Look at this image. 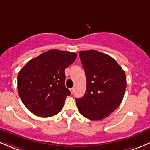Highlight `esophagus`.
<instances>
[{
  "mask_svg": "<svg viewBox=\"0 0 150 150\" xmlns=\"http://www.w3.org/2000/svg\"><path fill=\"white\" fill-rule=\"evenodd\" d=\"M71 90V94H74V92H75V88H71V89H70Z\"/></svg>",
  "mask_w": 150,
  "mask_h": 150,
  "instance_id": "1",
  "label": "esophagus"
}]
</instances>
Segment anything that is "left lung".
Wrapping results in <instances>:
<instances>
[{
	"label": "left lung",
	"mask_w": 150,
	"mask_h": 150,
	"mask_svg": "<svg viewBox=\"0 0 150 150\" xmlns=\"http://www.w3.org/2000/svg\"><path fill=\"white\" fill-rule=\"evenodd\" d=\"M85 71L86 89L76 99L78 110L85 118L99 121L120 105L126 88L125 71L114 58L95 50L79 52Z\"/></svg>",
	"instance_id": "obj_1"
}]
</instances>
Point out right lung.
Returning <instances> with one entry per match:
<instances>
[{
    "label": "right lung",
    "mask_w": 150,
    "mask_h": 150,
    "mask_svg": "<svg viewBox=\"0 0 150 150\" xmlns=\"http://www.w3.org/2000/svg\"><path fill=\"white\" fill-rule=\"evenodd\" d=\"M76 53L52 49L30 60L18 74V95L35 115L53 116L63 108L71 95L65 86V69L73 64Z\"/></svg>",
    "instance_id": "right-lung-1"
}]
</instances>
